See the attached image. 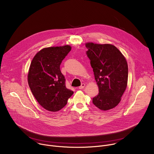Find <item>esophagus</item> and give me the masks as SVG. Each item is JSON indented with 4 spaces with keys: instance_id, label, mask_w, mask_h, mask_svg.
I'll list each match as a JSON object with an SVG mask.
<instances>
[{
    "instance_id": "34e87169",
    "label": "esophagus",
    "mask_w": 154,
    "mask_h": 154,
    "mask_svg": "<svg viewBox=\"0 0 154 154\" xmlns=\"http://www.w3.org/2000/svg\"><path fill=\"white\" fill-rule=\"evenodd\" d=\"M85 86V83H82V84L81 85V86H80L79 87V88L80 90H81V89H83V88H84Z\"/></svg>"
}]
</instances>
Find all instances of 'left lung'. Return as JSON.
Masks as SVG:
<instances>
[{
  "instance_id": "1",
  "label": "left lung",
  "mask_w": 154,
  "mask_h": 154,
  "mask_svg": "<svg viewBox=\"0 0 154 154\" xmlns=\"http://www.w3.org/2000/svg\"><path fill=\"white\" fill-rule=\"evenodd\" d=\"M85 46L99 88V94L93 99V103L103 111L112 109L120 102L127 86V60L110 44L88 42Z\"/></svg>"
}]
</instances>
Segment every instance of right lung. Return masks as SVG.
Instances as JSON below:
<instances>
[{
    "label": "right lung",
    "mask_w": 154,
    "mask_h": 154,
    "mask_svg": "<svg viewBox=\"0 0 154 154\" xmlns=\"http://www.w3.org/2000/svg\"><path fill=\"white\" fill-rule=\"evenodd\" d=\"M71 50L69 45L43 48L31 62L27 75L29 87L39 105L49 112L60 110L74 93L66 87L60 68Z\"/></svg>",
    "instance_id": "obj_1"
}]
</instances>
